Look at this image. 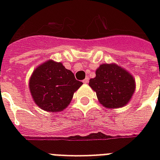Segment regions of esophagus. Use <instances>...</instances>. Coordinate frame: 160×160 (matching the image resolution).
<instances>
[{
    "label": "esophagus",
    "instance_id": "34e87169",
    "mask_svg": "<svg viewBox=\"0 0 160 160\" xmlns=\"http://www.w3.org/2000/svg\"><path fill=\"white\" fill-rule=\"evenodd\" d=\"M88 82H89V78H88V77H87V78H86L85 80H83V83L84 84H87Z\"/></svg>",
    "mask_w": 160,
    "mask_h": 160
}]
</instances>
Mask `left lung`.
I'll list each match as a JSON object with an SVG mask.
<instances>
[{
  "mask_svg": "<svg viewBox=\"0 0 160 160\" xmlns=\"http://www.w3.org/2000/svg\"><path fill=\"white\" fill-rule=\"evenodd\" d=\"M90 86L101 104L107 108H120L130 100L135 89L133 76L116 64H102Z\"/></svg>",
  "mask_w": 160,
  "mask_h": 160,
  "instance_id": "obj_1",
  "label": "left lung"
}]
</instances>
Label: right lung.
Returning <instances> with one entry per match:
<instances>
[{"label":"right lung","mask_w":160,"mask_h":160,"mask_svg":"<svg viewBox=\"0 0 160 160\" xmlns=\"http://www.w3.org/2000/svg\"><path fill=\"white\" fill-rule=\"evenodd\" d=\"M82 84L62 63L49 61L33 72L29 87L35 103L44 111L55 112L69 104L73 92Z\"/></svg>","instance_id":"add662e5"}]
</instances>
